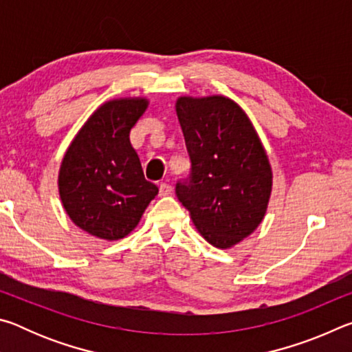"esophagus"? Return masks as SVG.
Instances as JSON below:
<instances>
[{"label": "esophagus", "instance_id": "obj_1", "mask_svg": "<svg viewBox=\"0 0 352 352\" xmlns=\"http://www.w3.org/2000/svg\"><path fill=\"white\" fill-rule=\"evenodd\" d=\"M160 197H168L172 194V186L168 183H160Z\"/></svg>", "mask_w": 352, "mask_h": 352}]
</instances>
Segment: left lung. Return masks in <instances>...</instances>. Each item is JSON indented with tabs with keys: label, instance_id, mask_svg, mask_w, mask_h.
Returning <instances> with one entry per match:
<instances>
[{
	"label": "left lung",
	"instance_id": "left-lung-1",
	"mask_svg": "<svg viewBox=\"0 0 352 352\" xmlns=\"http://www.w3.org/2000/svg\"><path fill=\"white\" fill-rule=\"evenodd\" d=\"M175 111L190 158V175L175 194L199 233L231 248L258 228L273 186V172L247 113L233 99L180 96Z\"/></svg>",
	"mask_w": 352,
	"mask_h": 352
}]
</instances>
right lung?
I'll list each match as a JSON object with an SVG mask.
<instances>
[{"label":"right lung","mask_w":352,"mask_h":352,"mask_svg":"<svg viewBox=\"0 0 352 352\" xmlns=\"http://www.w3.org/2000/svg\"><path fill=\"white\" fill-rule=\"evenodd\" d=\"M148 107L146 98L99 105L63 155L58 195L76 226L98 239L119 241L140 223L158 188L147 182L130 130Z\"/></svg>","instance_id":"add662e5"}]
</instances>
